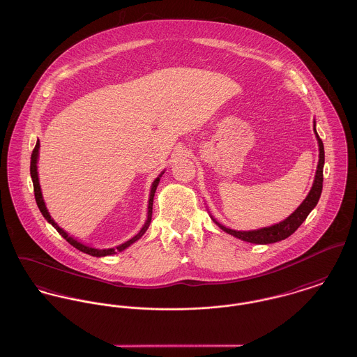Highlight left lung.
<instances>
[{
  "label": "left lung",
  "instance_id": "1",
  "mask_svg": "<svg viewBox=\"0 0 357 357\" xmlns=\"http://www.w3.org/2000/svg\"><path fill=\"white\" fill-rule=\"evenodd\" d=\"M314 132H316V137H317V141H319V165H317V170H316L314 183H313V187L310 189L309 195L306 196V199L302 202V204L287 219H284L283 222L278 223V225L264 227V228L254 229V231H235V229H231V228H227L225 225H220L213 218H212V220L227 234H229V235H232L238 239H242L244 242H250V243H275V242H280V241L289 238L293 232H296L297 228L305 222L307 215L312 212V209L317 206L321 192H322V181H324L322 172H324V162H325V151H324V144H322V141H321V138L317 134V130H316V125H314Z\"/></svg>",
  "mask_w": 357,
  "mask_h": 357
}]
</instances>
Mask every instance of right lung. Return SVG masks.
<instances>
[{"mask_svg": "<svg viewBox=\"0 0 357 357\" xmlns=\"http://www.w3.org/2000/svg\"><path fill=\"white\" fill-rule=\"evenodd\" d=\"M38 148H40V142H36V146H35V149L32 151V157H31V177H32V181H33V190H35V199H36V203H38V209H40V212L43 213V216L47 219V222L50 223V225H54L55 228H56L57 232L68 242V243L71 244V245H74L75 248H77L79 251H82V252H86V254H89V255H93V257H107V255H113V254H116L118 251H123L125 248H128L130 244L134 243V242H137L145 232H146V229H148V227L151 225V213H153V197H154V193H155V189H157V185H158V183H160V178H161V176L164 174V172L154 180V183L151 184V196H149V206H148V219H146V222H145V225L144 227L141 228V231L135 235V236H132L130 241H128V242H125V243L121 244V245H118V247H115V248H103V250H100V248H94V247H89V245H86V244L80 243V242H77L76 239H74L73 236H70L64 229H61L59 225L54 222V219L51 218V215H50V212H48V209H47V206H45V203H44V200H43V195H41V189H40V184H38Z\"/></svg>", "mask_w": 357, "mask_h": 357, "instance_id": "obj_1", "label": "right lung"}]
</instances>
